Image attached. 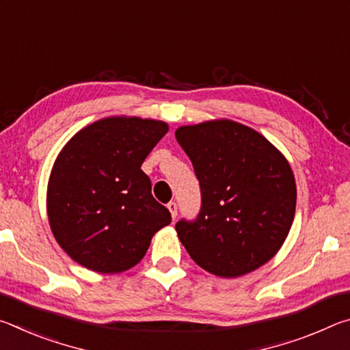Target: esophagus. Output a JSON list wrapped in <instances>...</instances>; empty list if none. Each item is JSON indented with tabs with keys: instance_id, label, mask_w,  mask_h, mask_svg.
<instances>
[{
	"instance_id": "obj_1",
	"label": "esophagus",
	"mask_w": 350,
	"mask_h": 350,
	"mask_svg": "<svg viewBox=\"0 0 350 350\" xmlns=\"http://www.w3.org/2000/svg\"><path fill=\"white\" fill-rule=\"evenodd\" d=\"M167 208H168L170 213H171V217L176 219V216H177V204H176V202H170V204L167 205Z\"/></svg>"
}]
</instances>
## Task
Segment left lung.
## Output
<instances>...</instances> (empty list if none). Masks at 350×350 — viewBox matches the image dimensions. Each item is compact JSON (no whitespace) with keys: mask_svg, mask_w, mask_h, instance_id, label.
<instances>
[{"mask_svg":"<svg viewBox=\"0 0 350 350\" xmlns=\"http://www.w3.org/2000/svg\"><path fill=\"white\" fill-rule=\"evenodd\" d=\"M200 183L202 208L176 232L199 267L221 278L259 269L292 227L296 183L286 156L262 134L230 118L176 129Z\"/></svg>","mask_w":350,"mask_h":350,"instance_id":"8db88e82","label":"left lung"}]
</instances>
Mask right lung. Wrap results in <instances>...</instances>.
<instances>
[{"instance_id":"add662e5","label":"right lung","mask_w":350,"mask_h":350,"mask_svg":"<svg viewBox=\"0 0 350 350\" xmlns=\"http://www.w3.org/2000/svg\"><path fill=\"white\" fill-rule=\"evenodd\" d=\"M168 123L111 116L81 128L58 152L46 193L49 225L70 259L97 273H122L171 222L140 170Z\"/></svg>"}]
</instances>
